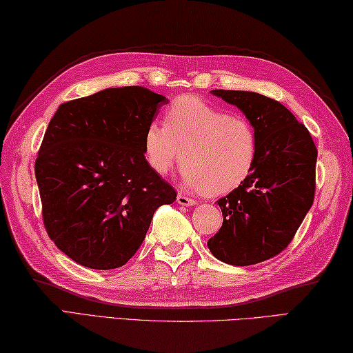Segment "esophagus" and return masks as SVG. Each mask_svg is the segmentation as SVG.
Masks as SVG:
<instances>
[{
    "mask_svg": "<svg viewBox=\"0 0 353 353\" xmlns=\"http://www.w3.org/2000/svg\"><path fill=\"white\" fill-rule=\"evenodd\" d=\"M176 201H177V205H181V206H194V205H197V200L186 197V196H183V194H179Z\"/></svg>",
    "mask_w": 353,
    "mask_h": 353,
    "instance_id": "esophagus-1",
    "label": "esophagus"
}]
</instances>
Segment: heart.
Listing matches in <instances>:
<instances>
[{
  "instance_id": "obj_1",
  "label": "heart",
  "mask_w": 353,
  "mask_h": 353,
  "mask_svg": "<svg viewBox=\"0 0 353 353\" xmlns=\"http://www.w3.org/2000/svg\"><path fill=\"white\" fill-rule=\"evenodd\" d=\"M256 156L258 134L249 119L192 95L177 99L165 124L150 123L144 133L150 168L165 176L182 157V185L191 192L234 191L250 176Z\"/></svg>"
}]
</instances>
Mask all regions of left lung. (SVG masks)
I'll use <instances>...</instances> for the list:
<instances>
[{
	"mask_svg": "<svg viewBox=\"0 0 353 353\" xmlns=\"http://www.w3.org/2000/svg\"><path fill=\"white\" fill-rule=\"evenodd\" d=\"M211 92L253 124L258 156L250 176L219 200L223 226L208 247L226 264L253 265L279 254L311 209L317 148L308 129L279 101L250 91Z\"/></svg>",
	"mask_w": 353,
	"mask_h": 353,
	"instance_id": "8db88e82",
	"label": "left lung"
}]
</instances>
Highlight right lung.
<instances>
[{"label": "right lung", "mask_w": 353, "mask_h": 353, "mask_svg": "<svg viewBox=\"0 0 353 353\" xmlns=\"http://www.w3.org/2000/svg\"><path fill=\"white\" fill-rule=\"evenodd\" d=\"M168 100L142 86L108 88L59 106L34 163L48 236L77 264L124 265L156 209L176 191L144 157V133Z\"/></svg>", "instance_id": "add662e5"}]
</instances>
